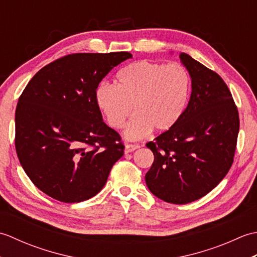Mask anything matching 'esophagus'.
I'll return each instance as SVG.
<instances>
[{
    "label": "esophagus",
    "instance_id": "obj_1",
    "mask_svg": "<svg viewBox=\"0 0 257 257\" xmlns=\"http://www.w3.org/2000/svg\"><path fill=\"white\" fill-rule=\"evenodd\" d=\"M140 148L139 145H134V144H127L125 145V148H124V152L125 154H129V152H133L135 150H137Z\"/></svg>",
    "mask_w": 257,
    "mask_h": 257
}]
</instances>
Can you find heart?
I'll return each instance as SVG.
<instances>
[{
	"label": "heart",
	"instance_id": "obj_1",
	"mask_svg": "<svg viewBox=\"0 0 257 257\" xmlns=\"http://www.w3.org/2000/svg\"><path fill=\"white\" fill-rule=\"evenodd\" d=\"M190 80L180 64L140 61L128 65L117 75V85L100 83L95 91L98 108L108 124L120 129L134 112L125 129L128 139H139L151 129H172L187 107Z\"/></svg>",
	"mask_w": 257,
	"mask_h": 257
}]
</instances>
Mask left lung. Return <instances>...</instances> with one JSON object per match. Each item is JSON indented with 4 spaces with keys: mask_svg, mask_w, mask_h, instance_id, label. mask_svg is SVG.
Listing matches in <instances>:
<instances>
[{
    "mask_svg": "<svg viewBox=\"0 0 257 257\" xmlns=\"http://www.w3.org/2000/svg\"><path fill=\"white\" fill-rule=\"evenodd\" d=\"M192 92L179 122L147 147L155 160L146 174L147 187L173 204L201 199L214 189L232 167L239 118L224 80L185 53Z\"/></svg>",
    "mask_w": 257,
    "mask_h": 257,
    "instance_id": "1",
    "label": "left lung"
}]
</instances>
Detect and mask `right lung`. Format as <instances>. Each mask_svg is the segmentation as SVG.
I'll return each mask as SVG.
<instances>
[{
	"mask_svg": "<svg viewBox=\"0 0 257 257\" xmlns=\"http://www.w3.org/2000/svg\"><path fill=\"white\" fill-rule=\"evenodd\" d=\"M128 52L76 53L34 75L15 111V149L27 177L65 203L95 196L123 155L120 135L102 121L95 91Z\"/></svg>",
	"mask_w": 257,
	"mask_h": 257,
	"instance_id": "add662e5",
	"label": "right lung"
}]
</instances>
